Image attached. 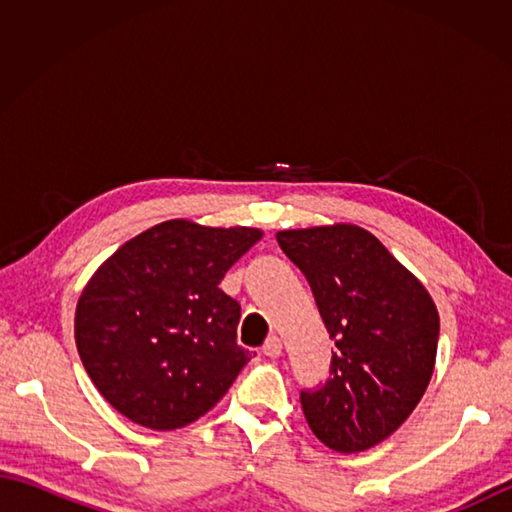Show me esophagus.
I'll return each mask as SVG.
<instances>
[{
    "mask_svg": "<svg viewBox=\"0 0 512 512\" xmlns=\"http://www.w3.org/2000/svg\"><path fill=\"white\" fill-rule=\"evenodd\" d=\"M262 354L268 356V358L281 356V339H279V336H268L266 343L262 345Z\"/></svg>",
    "mask_w": 512,
    "mask_h": 512,
    "instance_id": "obj_1",
    "label": "esophagus"
}]
</instances>
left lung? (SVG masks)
Instances as JSON below:
<instances>
[{
	"mask_svg": "<svg viewBox=\"0 0 512 512\" xmlns=\"http://www.w3.org/2000/svg\"><path fill=\"white\" fill-rule=\"evenodd\" d=\"M277 242L306 275L336 345L325 385L301 389L310 429L332 451L372 449L427 391L440 336L436 303L361 226L279 231Z\"/></svg>",
	"mask_w": 512,
	"mask_h": 512,
	"instance_id": "left-lung-1",
	"label": "left lung"
}]
</instances>
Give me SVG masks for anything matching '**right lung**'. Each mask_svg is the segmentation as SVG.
I'll use <instances>...</instances> for the list:
<instances>
[{"label": "right lung", "instance_id": "obj_1", "mask_svg": "<svg viewBox=\"0 0 512 512\" xmlns=\"http://www.w3.org/2000/svg\"><path fill=\"white\" fill-rule=\"evenodd\" d=\"M259 228L169 220L129 239L76 303L85 372L140 427L171 431L213 409L253 352L237 345L239 303L220 288Z\"/></svg>", "mask_w": 512, "mask_h": 512}]
</instances>
